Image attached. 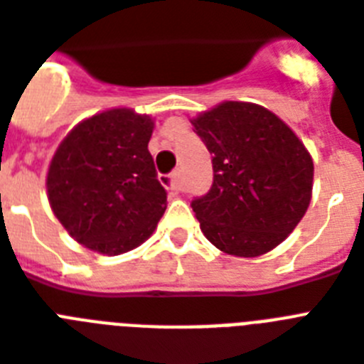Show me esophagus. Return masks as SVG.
Here are the masks:
<instances>
[{
	"instance_id": "obj_1",
	"label": "esophagus",
	"mask_w": 364,
	"mask_h": 364,
	"mask_svg": "<svg viewBox=\"0 0 364 364\" xmlns=\"http://www.w3.org/2000/svg\"><path fill=\"white\" fill-rule=\"evenodd\" d=\"M162 183H164L166 187L170 188V191H181V173L179 171H173L171 176L162 177Z\"/></svg>"
}]
</instances>
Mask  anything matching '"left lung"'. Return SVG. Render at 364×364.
<instances>
[{"instance_id":"left-lung-1","label":"left lung","mask_w":364,"mask_h":364,"mask_svg":"<svg viewBox=\"0 0 364 364\" xmlns=\"http://www.w3.org/2000/svg\"><path fill=\"white\" fill-rule=\"evenodd\" d=\"M191 122L213 154L210 193L191 204L205 238L234 257L277 247L310 205L314 160L304 143L251 102H223Z\"/></svg>"}]
</instances>
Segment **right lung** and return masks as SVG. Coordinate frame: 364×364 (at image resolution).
Wrapping results in <instances>:
<instances>
[{
	"label": "right lung",
	"instance_id": "obj_1",
	"mask_svg": "<svg viewBox=\"0 0 364 364\" xmlns=\"http://www.w3.org/2000/svg\"><path fill=\"white\" fill-rule=\"evenodd\" d=\"M153 117L115 107L88 117L60 141L47 171L50 210L90 251L122 255L154 232L166 211L149 139Z\"/></svg>",
	"mask_w": 364,
	"mask_h": 364
}]
</instances>
